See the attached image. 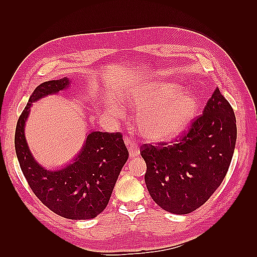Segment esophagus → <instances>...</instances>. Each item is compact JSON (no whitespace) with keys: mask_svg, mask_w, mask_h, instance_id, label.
<instances>
[{"mask_svg":"<svg viewBox=\"0 0 257 257\" xmlns=\"http://www.w3.org/2000/svg\"><path fill=\"white\" fill-rule=\"evenodd\" d=\"M124 144L127 146L128 151H129V156L130 158H135L138 157L140 155V150L138 145L135 143V140H133L130 137H125L124 139Z\"/></svg>","mask_w":257,"mask_h":257,"instance_id":"34e87169","label":"esophagus"}]
</instances>
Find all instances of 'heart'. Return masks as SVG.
Segmentation results:
<instances>
[{
    "label": "heart",
    "mask_w": 257,
    "mask_h": 257,
    "mask_svg": "<svg viewBox=\"0 0 257 257\" xmlns=\"http://www.w3.org/2000/svg\"><path fill=\"white\" fill-rule=\"evenodd\" d=\"M139 134L150 143L170 140L182 133L198 110L193 95L183 94L177 86H152L138 91L133 98Z\"/></svg>",
    "instance_id": "b5f03b06"
}]
</instances>
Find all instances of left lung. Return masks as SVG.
<instances>
[{
  "mask_svg": "<svg viewBox=\"0 0 257 257\" xmlns=\"http://www.w3.org/2000/svg\"><path fill=\"white\" fill-rule=\"evenodd\" d=\"M236 133L233 108L216 88L203 114L176 143L141 146L146 185L156 203L174 214H188L204 204L226 176Z\"/></svg>",
  "mask_w": 257,
  "mask_h": 257,
  "instance_id": "left-lung-1",
  "label": "left lung"
}]
</instances>
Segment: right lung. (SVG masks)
<instances>
[{
  "instance_id": "add662e5",
  "label": "right lung",
  "mask_w": 257,
  "mask_h": 257,
  "mask_svg": "<svg viewBox=\"0 0 257 257\" xmlns=\"http://www.w3.org/2000/svg\"><path fill=\"white\" fill-rule=\"evenodd\" d=\"M68 84L69 80L64 77L36 87L16 124L15 151L27 183L43 204L66 219L88 220L105 210L128 159L122 135L90 133L74 161L54 171L46 170L34 160L24 136L32 102L65 89Z\"/></svg>"
}]
</instances>
